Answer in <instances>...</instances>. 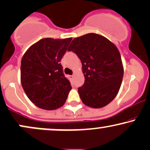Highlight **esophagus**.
Wrapping results in <instances>:
<instances>
[{"label": "esophagus", "mask_w": 150, "mask_h": 150, "mask_svg": "<svg viewBox=\"0 0 150 150\" xmlns=\"http://www.w3.org/2000/svg\"><path fill=\"white\" fill-rule=\"evenodd\" d=\"M70 79H71V80H73V79L74 78V75H70Z\"/></svg>", "instance_id": "34e87169"}]
</instances>
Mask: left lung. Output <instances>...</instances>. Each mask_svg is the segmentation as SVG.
I'll return each mask as SVG.
<instances>
[{"label":"left lung","instance_id":"8db88e82","mask_svg":"<svg viewBox=\"0 0 150 150\" xmlns=\"http://www.w3.org/2000/svg\"><path fill=\"white\" fill-rule=\"evenodd\" d=\"M68 51L76 53L82 63L85 83L78 88L84 104L102 108L116 97L123 76L118 48L100 34L89 33L72 41Z\"/></svg>","mask_w":150,"mask_h":150}]
</instances>
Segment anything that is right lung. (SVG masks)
Returning a JSON list of instances; mask_svg holds the SVG:
<instances>
[{"label":"right lung","mask_w":150,"mask_h":150,"mask_svg":"<svg viewBox=\"0 0 150 150\" xmlns=\"http://www.w3.org/2000/svg\"><path fill=\"white\" fill-rule=\"evenodd\" d=\"M72 38H44L31 46L22 56V88L30 100L39 108L57 109L66 101L72 87L60 62Z\"/></svg>","instance_id":"1"}]
</instances>
